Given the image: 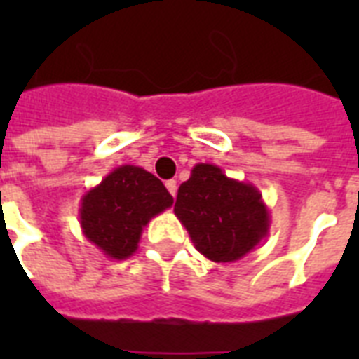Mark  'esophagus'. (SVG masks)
<instances>
[{"label":"esophagus","instance_id":"1","mask_svg":"<svg viewBox=\"0 0 359 359\" xmlns=\"http://www.w3.org/2000/svg\"><path fill=\"white\" fill-rule=\"evenodd\" d=\"M165 188H168V191L169 194H171V196H177V180H168V182H165Z\"/></svg>","mask_w":359,"mask_h":359}]
</instances>
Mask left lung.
<instances>
[{
    "label": "left lung",
    "mask_w": 359,
    "mask_h": 359,
    "mask_svg": "<svg viewBox=\"0 0 359 359\" xmlns=\"http://www.w3.org/2000/svg\"><path fill=\"white\" fill-rule=\"evenodd\" d=\"M175 216L196 250L214 262H235L255 250L270 229V212L261 191L229 179L214 163H197L182 182Z\"/></svg>",
    "instance_id": "8db88e82"
}]
</instances>
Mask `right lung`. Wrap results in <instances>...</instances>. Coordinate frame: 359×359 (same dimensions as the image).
Here are the masks:
<instances>
[{
    "label": "right lung",
    "instance_id": "1",
    "mask_svg": "<svg viewBox=\"0 0 359 359\" xmlns=\"http://www.w3.org/2000/svg\"><path fill=\"white\" fill-rule=\"evenodd\" d=\"M171 205L162 180L137 165H121L83 194L81 231L104 255L124 261L137 250L143 227Z\"/></svg>",
    "mask_w": 359,
    "mask_h": 359
}]
</instances>
